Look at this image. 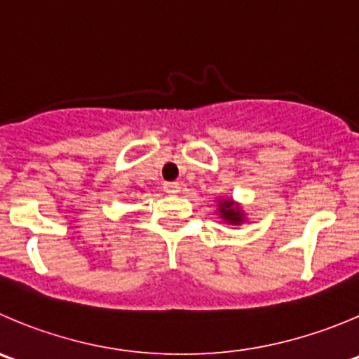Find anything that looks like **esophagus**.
Returning <instances> with one entry per match:
<instances>
[{"instance_id":"34e87169","label":"esophagus","mask_w":359,"mask_h":359,"mask_svg":"<svg viewBox=\"0 0 359 359\" xmlns=\"http://www.w3.org/2000/svg\"><path fill=\"white\" fill-rule=\"evenodd\" d=\"M163 189H165V193L168 194H177L180 191V186L177 182H165Z\"/></svg>"}]
</instances>
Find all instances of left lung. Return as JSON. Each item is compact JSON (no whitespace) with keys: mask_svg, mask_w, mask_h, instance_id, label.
<instances>
[{"mask_svg":"<svg viewBox=\"0 0 359 359\" xmlns=\"http://www.w3.org/2000/svg\"><path fill=\"white\" fill-rule=\"evenodd\" d=\"M215 207H217L215 212H217L219 217H221L222 222H226V224L240 226L247 221V214L245 210H243V207L238 201L233 200L231 196L217 198V205H215Z\"/></svg>","mask_w":359,"mask_h":359,"instance_id":"8db88e82","label":"left lung"}]
</instances>
